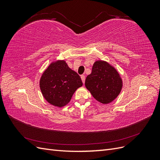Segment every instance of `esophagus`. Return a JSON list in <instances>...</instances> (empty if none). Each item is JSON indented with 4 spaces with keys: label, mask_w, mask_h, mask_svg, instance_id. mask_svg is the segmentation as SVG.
<instances>
[{
    "label": "esophagus",
    "mask_w": 160,
    "mask_h": 160,
    "mask_svg": "<svg viewBox=\"0 0 160 160\" xmlns=\"http://www.w3.org/2000/svg\"><path fill=\"white\" fill-rule=\"evenodd\" d=\"M81 80H82V82H83V83H85V75H81Z\"/></svg>",
    "instance_id": "34e87169"
}]
</instances>
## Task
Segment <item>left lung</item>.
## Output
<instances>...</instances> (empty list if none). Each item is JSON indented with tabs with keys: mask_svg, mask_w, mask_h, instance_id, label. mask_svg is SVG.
I'll list each match as a JSON object with an SVG mask.
<instances>
[{
	"mask_svg": "<svg viewBox=\"0 0 160 160\" xmlns=\"http://www.w3.org/2000/svg\"><path fill=\"white\" fill-rule=\"evenodd\" d=\"M85 88L101 103L108 104L118 98L123 88L119 72L108 62L95 61L91 74L86 77Z\"/></svg>",
	"mask_w": 160,
	"mask_h": 160,
	"instance_id": "1",
	"label": "left lung"
}]
</instances>
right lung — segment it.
Masks as SVG:
<instances>
[{
  "mask_svg": "<svg viewBox=\"0 0 160 160\" xmlns=\"http://www.w3.org/2000/svg\"><path fill=\"white\" fill-rule=\"evenodd\" d=\"M83 85L81 77L65 60L52 61L39 81L42 95L48 103L58 108L68 104L76 90Z\"/></svg>",
  "mask_w": 160,
  "mask_h": 160,
  "instance_id": "obj_1",
  "label": "right lung"
}]
</instances>
